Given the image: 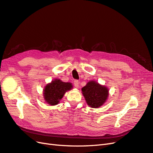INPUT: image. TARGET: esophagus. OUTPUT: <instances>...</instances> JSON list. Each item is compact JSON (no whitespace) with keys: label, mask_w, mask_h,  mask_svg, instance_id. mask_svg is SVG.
Listing matches in <instances>:
<instances>
[{"label":"esophagus","mask_w":153,"mask_h":153,"mask_svg":"<svg viewBox=\"0 0 153 153\" xmlns=\"http://www.w3.org/2000/svg\"><path fill=\"white\" fill-rule=\"evenodd\" d=\"M78 84H79V82H78V80H74V85H75V87L78 88Z\"/></svg>","instance_id":"esophagus-1"}]
</instances>
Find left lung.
<instances>
[{"mask_svg":"<svg viewBox=\"0 0 153 153\" xmlns=\"http://www.w3.org/2000/svg\"><path fill=\"white\" fill-rule=\"evenodd\" d=\"M82 92L87 105L91 108H96L102 106L108 96V88L94 80L89 82L82 87Z\"/></svg>","mask_w":153,"mask_h":153,"instance_id":"8db88e82","label":"left lung"}]
</instances>
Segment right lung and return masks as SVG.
Here are the masks:
<instances>
[{
	"label": "right lung",
	"instance_id": "obj_1",
	"mask_svg": "<svg viewBox=\"0 0 153 153\" xmlns=\"http://www.w3.org/2000/svg\"><path fill=\"white\" fill-rule=\"evenodd\" d=\"M73 88L71 83L64 82L60 79H55L45 86L43 92L44 99L50 105H57L64 94Z\"/></svg>",
	"mask_w": 153,
	"mask_h": 153
}]
</instances>
